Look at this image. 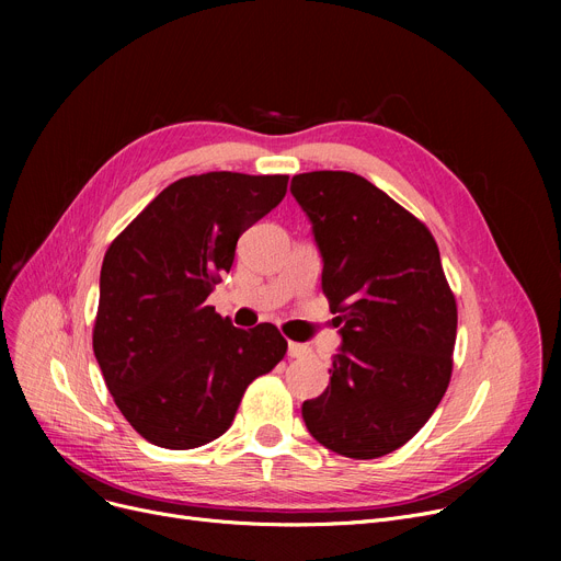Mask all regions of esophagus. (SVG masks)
<instances>
[{
    "label": "esophagus",
    "instance_id": "obj_1",
    "mask_svg": "<svg viewBox=\"0 0 561 561\" xmlns=\"http://www.w3.org/2000/svg\"><path fill=\"white\" fill-rule=\"evenodd\" d=\"M309 347L307 345H302V343H288V357L290 359H302V357H307L309 355Z\"/></svg>",
    "mask_w": 561,
    "mask_h": 561
}]
</instances>
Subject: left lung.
I'll list each match as a JSON object with an SVG mask.
<instances>
[{
    "mask_svg": "<svg viewBox=\"0 0 561 561\" xmlns=\"http://www.w3.org/2000/svg\"><path fill=\"white\" fill-rule=\"evenodd\" d=\"M290 193L313 225L322 293L343 336L330 387L302 404V419L343 457H385L430 421L450 385L457 302L438 245L355 172L296 174Z\"/></svg>",
    "mask_w": 561,
    "mask_h": 561,
    "instance_id": "1",
    "label": "left lung"
}]
</instances>
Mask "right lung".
<instances>
[{
	"instance_id": "add662e5",
	"label": "right lung",
	"mask_w": 561,
	"mask_h": 561,
	"mask_svg": "<svg viewBox=\"0 0 561 561\" xmlns=\"http://www.w3.org/2000/svg\"><path fill=\"white\" fill-rule=\"evenodd\" d=\"M288 174L206 172L163 188L113 239L93 350L129 425L191 450L222 436L259 375L286 355L271 322L239 330L206 305L239 236L284 199Z\"/></svg>"
}]
</instances>
